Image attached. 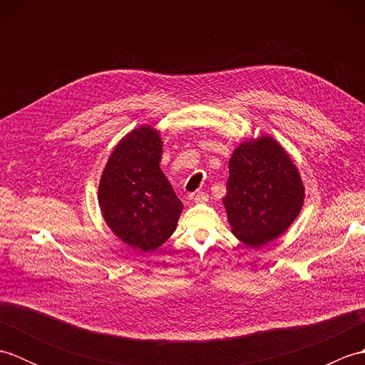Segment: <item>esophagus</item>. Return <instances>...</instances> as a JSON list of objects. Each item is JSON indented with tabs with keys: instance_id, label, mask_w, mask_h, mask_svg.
<instances>
[{
	"instance_id": "obj_1",
	"label": "esophagus",
	"mask_w": 365,
	"mask_h": 365,
	"mask_svg": "<svg viewBox=\"0 0 365 365\" xmlns=\"http://www.w3.org/2000/svg\"><path fill=\"white\" fill-rule=\"evenodd\" d=\"M207 200H208V195H207V192L199 191L197 195H195V202H196V204H205Z\"/></svg>"
}]
</instances>
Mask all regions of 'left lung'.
Listing matches in <instances>:
<instances>
[{
    "label": "left lung",
    "instance_id": "1",
    "mask_svg": "<svg viewBox=\"0 0 365 365\" xmlns=\"http://www.w3.org/2000/svg\"><path fill=\"white\" fill-rule=\"evenodd\" d=\"M227 220L240 242L260 247L292 226L304 204V185L290 155L276 139H246L229 160Z\"/></svg>",
    "mask_w": 365,
    "mask_h": 365
}]
</instances>
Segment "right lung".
<instances>
[{
	"label": "right lung",
	"instance_id": "1",
	"mask_svg": "<svg viewBox=\"0 0 365 365\" xmlns=\"http://www.w3.org/2000/svg\"><path fill=\"white\" fill-rule=\"evenodd\" d=\"M158 130L141 125L114 147L98 185V205L113 234L143 252L174 234L183 204L160 168Z\"/></svg>",
	"mask_w": 365,
	"mask_h": 365
}]
</instances>
